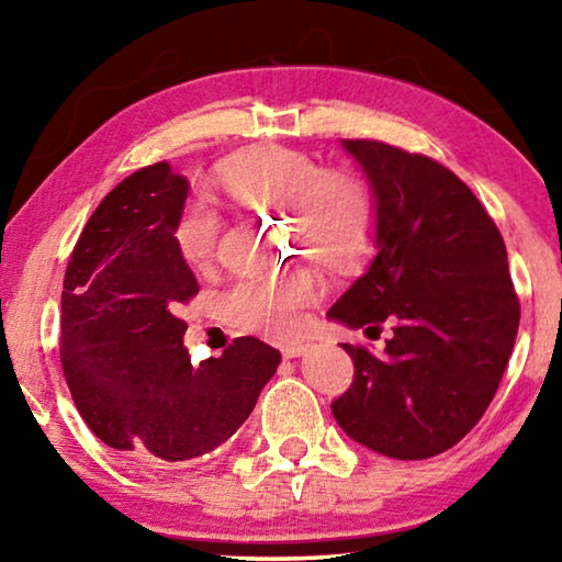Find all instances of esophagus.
<instances>
[{"label":"esophagus","mask_w":562,"mask_h":562,"mask_svg":"<svg viewBox=\"0 0 562 562\" xmlns=\"http://www.w3.org/2000/svg\"><path fill=\"white\" fill-rule=\"evenodd\" d=\"M280 351L284 359H297L304 355V351H307V345H302V341H292V345H282Z\"/></svg>","instance_id":"esophagus-1"}]
</instances>
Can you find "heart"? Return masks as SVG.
<instances>
[{"label": "heart", "mask_w": 562, "mask_h": 562, "mask_svg": "<svg viewBox=\"0 0 562 562\" xmlns=\"http://www.w3.org/2000/svg\"><path fill=\"white\" fill-rule=\"evenodd\" d=\"M217 188L235 205L282 211L297 252L327 270L351 268L364 258L376 233V203L369 186L347 168H322L315 156L288 146L240 150L217 168ZM223 215L207 198H190L173 237L190 270H211ZM319 297V282L307 270L278 278H243L221 297L233 327L265 337H288L302 312Z\"/></svg>", "instance_id": "obj_1"}]
</instances>
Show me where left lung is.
Returning a JSON list of instances; mask_svg holds the SVG:
<instances>
[{"label":"left lung","instance_id":"left-lung-1","mask_svg":"<svg viewBox=\"0 0 562 562\" xmlns=\"http://www.w3.org/2000/svg\"><path fill=\"white\" fill-rule=\"evenodd\" d=\"M345 148L376 198V258L329 310L367 331L392 325L384 355L341 345L355 379L331 402L347 436L389 459L449 451L496 396L520 302L506 243L473 190L439 160L382 140Z\"/></svg>","mask_w":562,"mask_h":562}]
</instances>
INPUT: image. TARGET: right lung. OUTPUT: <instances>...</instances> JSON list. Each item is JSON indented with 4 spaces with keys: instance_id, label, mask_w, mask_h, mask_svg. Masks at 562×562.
I'll return each mask as SVG.
<instances>
[{
    "instance_id": "1",
    "label": "right lung",
    "mask_w": 562,
    "mask_h": 562,
    "mask_svg": "<svg viewBox=\"0 0 562 562\" xmlns=\"http://www.w3.org/2000/svg\"><path fill=\"white\" fill-rule=\"evenodd\" d=\"M188 195L166 160L131 173L89 217L61 292V369L99 439L133 463L188 461L240 429L280 351L237 337L193 367L180 304L198 280L173 227Z\"/></svg>"
}]
</instances>
